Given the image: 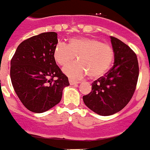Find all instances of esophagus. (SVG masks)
Wrapping results in <instances>:
<instances>
[{
  "mask_svg": "<svg viewBox=\"0 0 150 150\" xmlns=\"http://www.w3.org/2000/svg\"><path fill=\"white\" fill-rule=\"evenodd\" d=\"M69 83H70V84L71 85H76V84H78V83H79V81H76V80H74V79H69Z\"/></svg>",
  "mask_w": 150,
  "mask_h": 150,
  "instance_id": "esophagus-1",
  "label": "esophagus"
}]
</instances>
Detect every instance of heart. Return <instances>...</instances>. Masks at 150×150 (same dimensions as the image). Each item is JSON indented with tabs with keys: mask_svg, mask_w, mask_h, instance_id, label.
Instances as JSON below:
<instances>
[{
	"mask_svg": "<svg viewBox=\"0 0 150 150\" xmlns=\"http://www.w3.org/2000/svg\"><path fill=\"white\" fill-rule=\"evenodd\" d=\"M79 60L67 64L63 71L73 79H80L88 74L91 78H99L110 68L114 59L113 50L94 38H74L69 44L59 42L54 49V58L64 65L75 59Z\"/></svg>",
	"mask_w": 150,
	"mask_h": 150,
	"instance_id": "1",
	"label": "heart"
}]
</instances>
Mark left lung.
Listing matches in <instances>:
<instances>
[{
    "instance_id": "left-lung-1",
    "label": "left lung",
    "mask_w": 150,
    "mask_h": 150,
    "mask_svg": "<svg viewBox=\"0 0 150 150\" xmlns=\"http://www.w3.org/2000/svg\"><path fill=\"white\" fill-rule=\"evenodd\" d=\"M114 52L113 67L91 86V91L83 97L85 104L100 116L120 112L134 93L139 76L137 55L128 45L110 37Z\"/></svg>"
}]
</instances>
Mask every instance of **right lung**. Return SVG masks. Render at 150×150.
Wrapping results in <instances>:
<instances>
[{
    "label": "right lung",
    "mask_w": 150,
    "mask_h": 150,
    "mask_svg": "<svg viewBox=\"0 0 150 150\" xmlns=\"http://www.w3.org/2000/svg\"><path fill=\"white\" fill-rule=\"evenodd\" d=\"M57 43V33H42L22 42L11 59L13 88L31 112L40 113L55 107L62 100L64 88L70 85L54 58Z\"/></svg>",
    "instance_id": "1"
}]
</instances>
